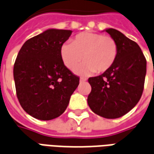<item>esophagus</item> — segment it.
Masks as SVG:
<instances>
[{
	"instance_id": "1",
	"label": "esophagus",
	"mask_w": 154,
	"mask_h": 154,
	"mask_svg": "<svg viewBox=\"0 0 154 154\" xmlns=\"http://www.w3.org/2000/svg\"><path fill=\"white\" fill-rule=\"evenodd\" d=\"M86 81H87V79H86V78H83V77L80 78V82H81V83H83V82H85Z\"/></svg>"
}]
</instances>
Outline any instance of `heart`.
Here are the masks:
<instances>
[{
  "label": "heart",
  "mask_w": 154,
  "mask_h": 154,
  "mask_svg": "<svg viewBox=\"0 0 154 154\" xmlns=\"http://www.w3.org/2000/svg\"><path fill=\"white\" fill-rule=\"evenodd\" d=\"M65 66L75 70L84 60L85 63L76 72L80 74L98 73L109 70L118 55L116 40L110 36L93 32L76 35L70 44H63L60 50Z\"/></svg>",
  "instance_id": "b5f03b06"
}]
</instances>
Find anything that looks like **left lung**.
<instances>
[{"label": "left lung", "instance_id": "left-lung-1", "mask_svg": "<svg viewBox=\"0 0 154 154\" xmlns=\"http://www.w3.org/2000/svg\"><path fill=\"white\" fill-rule=\"evenodd\" d=\"M105 30L116 40L118 55L109 70L88 79L91 91L87 97V103L98 116L116 119L132 110L140 100L147 62L134 41L115 29Z\"/></svg>", "mask_w": 154, "mask_h": 154}]
</instances>
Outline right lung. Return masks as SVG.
Here are the masks:
<instances>
[{
	"label": "right lung",
	"mask_w": 154,
	"mask_h": 154,
	"mask_svg": "<svg viewBox=\"0 0 154 154\" xmlns=\"http://www.w3.org/2000/svg\"><path fill=\"white\" fill-rule=\"evenodd\" d=\"M72 30L49 29L23 44L14 65L19 102L26 113L40 120L60 116L67 109L79 77L64 65L61 47Z\"/></svg>",
	"instance_id": "1"
}]
</instances>
